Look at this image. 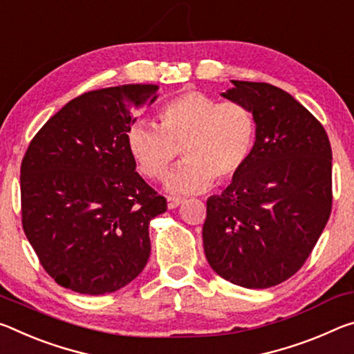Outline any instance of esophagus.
Returning <instances> with one entry per match:
<instances>
[{
	"instance_id": "esophagus-1",
	"label": "esophagus",
	"mask_w": 354,
	"mask_h": 354,
	"mask_svg": "<svg viewBox=\"0 0 354 354\" xmlns=\"http://www.w3.org/2000/svg\"><path fill=\"white\" fill-rule=\"evenodd\" d=\"M180 204H183V199L180 198H167V208H169V210L177 208Z\"/></svg>"
}]
</instances>
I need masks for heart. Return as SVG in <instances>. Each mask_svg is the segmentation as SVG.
Listing matches in <instances>:
<instances>
[{"mask_svg": "<svg viewBox=\"0 0 354 354\" xmlns=\"http://www.w3.org/2000/svg\"><path fill=\"white\" fill-rule=\"evenodd\" d=\"M160 125L136 120L127 130V147L138 169L163 178L180 153L185 163L166 180L171 194L202 193L239 176L256 141V119L235 100L218 102L199 91H185L158 111Z\"/></svg>", "mask_w": 354, "mask_h": 354, "instance_id": "obj_1", "label": "heart"}]
</instances>
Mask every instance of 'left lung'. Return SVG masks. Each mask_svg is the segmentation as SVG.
<instances>
[{
	"label": "left lung",
	"mask_w": 354,
	"mask_h": 354,
	"mask_svg": "<svg viewBox=\"0 0 354 354\" xmlns=\"http://www.w3.org/2000/svg\"><path fill=\"white\" fill-rule=\"evenodd\" d=\"M232 83L221 95L249 108L256 142L239 176L207 199L204 251L223 279L268 288L304 265L331 215V144L288 92L268 83Z\"/></svg>",
	"instance_id": "left-lung-1"
}]
</instances>
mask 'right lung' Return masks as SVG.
<instances>
[{
	"mask_svg": "<svg viewBox=\"0 0 354 354\" xmlns=\"http://www.w3.org/2000/svg\"><path fill=\"white\" fill-rule=\"evenodd\" d=\"M156 92V84L86 92L48 119L23 156V230L62 287L113 293L147 263L150 219L167 204L135 172L125 136Z\"/></svg>",
	"mask_w": 354,
	"mask_h": 354,
	"instance_id": "1",
	"label": "right lung"
}]
</instances>
